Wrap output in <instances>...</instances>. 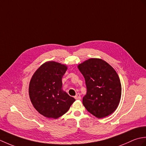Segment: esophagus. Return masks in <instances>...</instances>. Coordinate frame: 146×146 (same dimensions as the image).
<instances>
[{
	"label": "esophagus",
	"mask_w": 146,
	"mask_h": 146,
	"mask_svg": "<svg viewBox=\"0 0 146 146\" xmlns=\"http://www.w3.org/2000/svg\"><path fill=\"white\" fill-rule=\"evenodd\" d=\"M75 98L76 99V100H80L81 99V96H80V94H79V93H78L75 97Z\"/></svg>",
	"instance_id": "1"
}]
</instances>
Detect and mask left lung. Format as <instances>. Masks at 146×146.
<instances>
[{"label": "left lung", "instance_id": "8db88e82", "mask_svg": "<svg viewBox=\"0 0 146 146\" xmlns=\"http://www.w3.org/2000/svg\"><path fill=\"white\" fill-rule=\"evenodd\" d=\"M85 80L87 92L83 104L93 115L100 119L117 109L122 86L117 72L106 61L90 58L78 66Z\"/></svg>", "mask_w": 146, "mask_h": 146}]
</instances>
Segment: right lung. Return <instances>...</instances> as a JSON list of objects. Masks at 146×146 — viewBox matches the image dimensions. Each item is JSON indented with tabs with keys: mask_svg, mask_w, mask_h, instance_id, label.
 I'll list each match as a JSON object with an SVG mask.
<instances>
[{
	"mask_svg": "<svg viewBox=\"0 0 146 146\" xmlns=\"http://www.w3.org/2000/svg\"><path fill=\"white\" fill-rule=\"evenodd\" d=\"M66 70V65L48 61L33 75L29 86L30 100L43 116L58 119L67 112L75 101L62 90V78Z\"/></svg>",
	"mask_w": 146,
	"mask_h": 146,
	"instance_id": "1",
	"label": "right lung"
}]
</instances>
